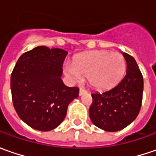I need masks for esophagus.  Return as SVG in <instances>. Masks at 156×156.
Returning <instances> with one entry per match:
<instances>
[{
  "label": "esophagus",
  "instance_id": "34e87169",
  "mask_svg": "<svg viewBox=\"0 0 156 156\" xmlns=\"http://www.w3.org/2000/svg\"><path fill=\"white\" fill-rule=\"evenodd\" d=\"M87 92V91L86 90V89H84V88L81 87V88H80V91H79V94H80V95H82L83 94H86Z\"/></svg>",
  "mask_w": 156,
  "mask_h": 156
}]
</instances>
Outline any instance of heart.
<instances>
[{
    "label": "heart",
    "mask_w": 156,
    "mask_h": 156,
    "mask_svg": "<svg viewBox=\"0 0 156 156\" xmlns=\"http://www.w3.org/2000/svg\"><path fill=\"white\" fill-rule=\"evenodd\" d=\"M65 72L73 81L87 76L89 84L98 90L115 87L126 71V61L116 52L94 50L80 54L73 62L65 64Z\"/></svg>",
    "instance_id": "1"
}]
</instances>
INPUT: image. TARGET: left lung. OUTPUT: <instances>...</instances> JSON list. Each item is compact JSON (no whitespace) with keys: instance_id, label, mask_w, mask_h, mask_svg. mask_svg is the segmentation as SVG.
I'll return each instance as SVG.
<instances>
[{"instance_id":"1","label":"left lung","mask_w":156,"mask_h":156,"mask_svg":"<svg viewBox=\"0 0 156 156\" xmlns=\"http://www.w3.org/2000/svg\"><path fill=\"white\" fill-rule=\"evenodd\" d=\"M122 55L127 62L122 80L108 91L91 94L90 119L96 127L108 132H116L129 126L141 107L143 77L134 57L127 53Z\"/></svg>"}]
</instances>
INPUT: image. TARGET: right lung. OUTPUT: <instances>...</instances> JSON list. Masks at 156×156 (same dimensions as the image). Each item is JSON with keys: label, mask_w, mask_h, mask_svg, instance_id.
<instances>
[{"label": "right lung", "mask_w": 156, "mask_h": 156, "mask_svg": "<svg viewBox=\"0 0 156 156\" xmlns=\"http://www.w3.org/2000/svg\"><path fill=\"white\" fill-rule=\"evenodd\" d=\"M68 52L36 47L22 54L11 75V93L17 115L32 129L49 131L62 122L69 104L79 96L77 87L62 80Z\"/></svg>", "instance_id": "right-lung-1"}]
</instances>
